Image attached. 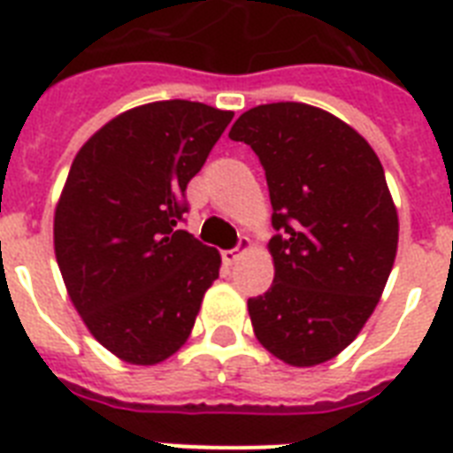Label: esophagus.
<instances>
[{
  "label": "esophagus",
  "mask_w": 453,
  "mask_h": 453,
  "mask_svg": "<svg viewBox=\"0 0 453 453\" xmlns=\"http://www.w3.org/2000/svg\"><path fill=\"white\" fill-rule=\"evenodd\" d=\"M250 250H252V241H250L248 236H241V241H238V248L234 250H226V252H222V259L226 266H234V264L241 259L243 255H248Z\"/></svg>",
  "instance_id": "1"
}]
</instances>
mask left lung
<instances>
[{
  "mask_svg": "<svg viewBox=\"0 0 453 453\" xmlns=\"http://www.w3.org/2000/svg\"><path fill=\"white\" fill-rule=\"evenodd\" d=\"M269 184L273 283L248 299L257 342L292 367L327 363L374 313L397 252L383 165L356 128L306 103L252 107L229 130Z\"/></svg>",
  "mask_w": 453,
  "mask_h": 453,
  "instance_id": "left-lung-1",
  "label": "left lung"
}]
</instances>
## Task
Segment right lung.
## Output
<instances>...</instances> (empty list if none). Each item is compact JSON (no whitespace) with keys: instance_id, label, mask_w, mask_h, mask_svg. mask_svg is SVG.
I'll return each mask as SVG.
<instances>
[{"instance_id":"1","label":"right lung","mask_w":453,"mask_h":453,"mask_svg":"<svg viewBox=\"0 0 453 453\" xmlns=\"http://www.w3.org/2000/svg\"><path fill=\"white\" fill-rule=\"evenodd\" d=\"M234 111L158 100L83 142L53 215V248L83 325L128 365L182 349L222 257L182 231L184 189Z\"/></svg>"}]
</instances>
